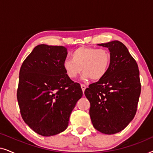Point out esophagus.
Here are the masks:
<instances>
[{"instance_id":"1","label":"esophagus","mask_w":153,"mask_h":153,"mask_svg":"<svg viewBox=\"0 0 153 153\" xmlns=\"http://www.w3.org/2000/svg\"><path fill=\"white\" fill-rule=\"evenodd\" d=\"M81 89H82V91L84 93L85 88H86V87H85V85L84 84H81Z\"/></svg>"}]
</instances>
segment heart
<instances>
[{
	"mask_svg": "<svg viewBox=\"0 0 153 153\" xmlns=\"http://www.w3.org/2000/svg\"><path fill=\"white\" fill-rule=\"evenodd\" d=\"M72 59H65L62 67L69 78L74 79L83 72V80H100L107 73L111 63L109 51L104 49L81 47L72 52Z\"/></svg>",
	"mask_w": 153,
	"mask_h": 153,
	"instance_id": "obj_1",
	"label": "heart"
}]
</instances>
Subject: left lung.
Masks as SVG:
<instances>
[{"label":"left lung","instance_id":"obj_1","mask_svg":"<svg viewBox=\"0 0 153 153\" xmlns=\"http://www.w3.org/2000/svg\"><path fill=\"white\" fill-rule=\"evenodd\" d=\"M108 48L111 63L107 73L92 83L84 94L91 103L93 127L105 134L124 129L133 120L141 94L139 70L127 48L118 40L97 45Z\"/></svg>","mask_w":153,"mask_h":153}]
</instances>
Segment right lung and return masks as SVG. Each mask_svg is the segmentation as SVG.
<instances>
[{
    "label": "right lung",
    "mask_w": 153,
    "mask_h": 153,
    "mask_svg": "<svg viewBox=\"0 0 153 153\" xmlns=\"http://www.w3.org/2000/svg\"><path fill=\"white\" fill-rule=\"evenodd\" d=\"M67 49L62 46L35 47L21 67L17 100L23 120L44 137L65 130L83 92L69 78L62 63Z\"/></svg>",
    "instance_id": "add662e5"
}]
</instances>
